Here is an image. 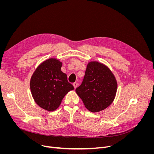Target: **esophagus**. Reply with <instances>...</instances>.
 I'll use <instances>...</instances> for the list:
<instances>
[{
	"label": "esophagus",
	"instance_id": "1",
	"mask_svg": "<svg viewBox=\"0 0 154 154\" xmlns=\"http://www.w3.org/2000/svg\"><path fill=\"white\" fill-rule=\"evenodd\" d=\"M73 85H74L75 88H76L77 87V86H78V83L77 82H74V84H73Z\"/></svg>",
	"mask_w": 154,
	"mask_h": 154
}]
</instances>
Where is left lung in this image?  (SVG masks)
<instances>
[{"label":"left lung","instance_id":"1","mask_svg":"<svg viewBox=\"0 0 154 154\" xmlns=\"http://www.w3.org/2000/svg\"><path fill=\"white\" fill-rule=\"evenodd\" d=\"M117 90L116 79L104 64L88 62L82 84L75 91L85 107L92 112L106 109L114 101Z\"/></svg>","mask_w":154,"mask_h":154}]
</instances>
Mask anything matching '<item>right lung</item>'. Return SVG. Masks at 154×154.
Returning <instances> with one entry per match:
<instances>
[{
  "label": "right lung",
  "instance_id": "1",
  "mask_svg": "<svg viewBox=\"0 0 154 154\" xmlns=\"http://www.w3.org/2000/svg\"><path fill=\"white\" fill-rule=\"evenodd\" d=\"M62 66L58 59H48L39 65L30 79L32 97L39 107L47 111L56 110L65 95L74 89L62 72Z\"/></svg>",
  "mask_w": 154,
  "mask_h": 154
}]
</instances>
